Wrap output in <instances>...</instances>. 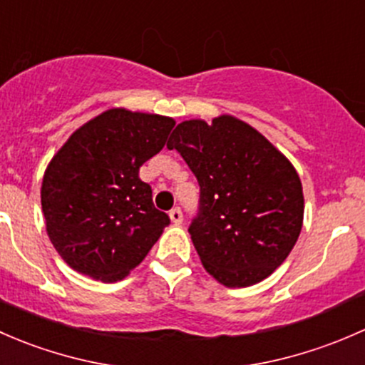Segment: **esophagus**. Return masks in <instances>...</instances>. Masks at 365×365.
I'll list each match as a JSON object with an SVG mask.
<instances>
[{"instance_id": "esophagus-1", "label": "esophagus", "mask_w": 365, "mask_h": 365, "mask_svg": "<svg viewBox=\"0 0 365 365\" xmlns=\"http://www.w3.org/2000/svg\"><path fill=\"white\" fill-rule=\"evenodd\" d=\"M168 216H170L172 223H175V225H181L182 223V210L179 209V207L172 209L170 212H168Z\"/></svg>"}]
</instances>
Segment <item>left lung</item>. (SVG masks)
I'll list each match as a JSON object with an SVG mask.
<instances>
[{
    "label": "left lung",
    "instance_id": "8db88e82",
    "mask_svg": "<svg viewBox=\"0 0 365 365\" xmlns=\"http://www.w3.org/2000/svg\"><path fill=\"white\" fill-rule=\"evenodd\" d=\"M184 158L200 186L191 221L193 246L205 270L228 288L260 283L299 239L302 184L294 165L234 115L182 121L167 144Z\"/></svg>",
    "mask_w": 365,
    "mask_h": 365
}]
</instances>
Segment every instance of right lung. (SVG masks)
Returning <instances> with one entry per match:
<instances>
[{
    "label": "right lung",
    "mask_w": 365,
    "mask_h": 365,
    "mask_svg": "<svg viewBox=\"0 0 365 365\" xmlns=\"http://www.w3.org/2000/svg\"><path fill=\"white\" fill-rule=\"evenodd\" d=\"M175 121L110 108L82 125L43 174L42 210L52 246L71 269L114 283L135 269L170 223L140 181Z\"/></svg>",
    "instance_id": "1"
}]
</instances>
